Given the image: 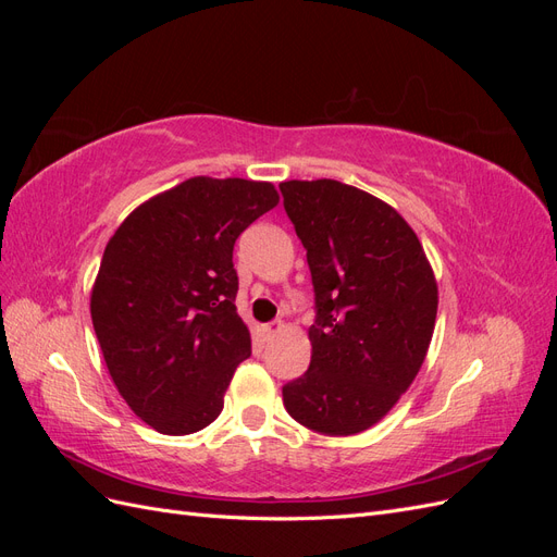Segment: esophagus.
<instances>
[{"label":"esophagus","mask_w":557,"mask_h":557,"mask_svg":"<svg viewBox=\"0 0 557 557\" xmlns=\"http://www.w3.org/2000/svg\"><path fill=\"white\" fill-rule=\"evenodd\" d=\"M281 330H283V323H281V320H274V323H267V325H262V327H260V332H262L264 339H269V336L278 334Z\"/></svg>","instance_id":"esophagus-1"}]
</instances>
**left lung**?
Masks as SVG:
<instances>
[{
    "label": "left lung",
    "instance_id": "obj_1",
    "mask_svg": "<svg viewBox=\"0 0 557 557\" xmlns=\"http://www.w3.org/2000/svg\"><path fill=\"white\" fill-rule=\"evenodd\" d=\"M315 290L311 364L283 385L309 430L364 432L409 391L432 342L440 288L423 244L383 199L342 181H283Z\"/></svg>",
    "mask_w": 557,
    "mask_h": 557
}]
</instances>
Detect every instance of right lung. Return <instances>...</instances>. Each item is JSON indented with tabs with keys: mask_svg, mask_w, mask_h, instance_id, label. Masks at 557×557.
I'll return each instance as SVG.
<instances>
[{
	"mask_svg": "<svg viewBox=\"0 0 557 557\" xmlns=\"http://www.w3.org/2000/svg\"><path fill=\"white\" fill-rule=\"evenodd\" d=\"M278 205L274 183L193 176L146 199L113 232L90 293L109 374L162 434L221 416L250 332L234 307V242Z\"/></svg>",
	"mask_w": 557,
	"mask_h": 557,
	"instance_id": "obj_1",
	"label": "right lung"
}]
</instances>
